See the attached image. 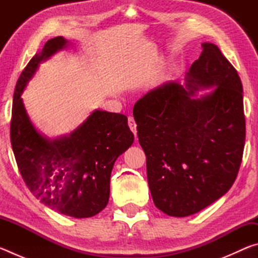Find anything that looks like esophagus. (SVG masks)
<instances>
[{
    "instance_id": "1",
    "label": "esophagus",
    "mask_w": 258,
    "mask_h": 258,
    "mask_svg": "<svg viewBox=\"0 0 258 258\" xmlns=\"http://www.w3.org/2000/svg\"><path fill=\"white\" fill-rule=\"evenodd\" d=\"M128 126H130L131 131H132V132L134 133L135 137H137V133H138V131H137V123H135V120H134V118H133L132 116H128Z\"/></svg>"
}]
</instances>
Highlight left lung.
Listing matches in <instances>:
<instances>
[{
  "label": "left lung",
  "mask_w": 258,
  "mask_h": 258,
  "mask_svg": "<svg viewBox=\"0 0 258 258\" xmlns=\"http://www.w3.org/2000/svg\"><path fill=\"white\" fill-rule=\"evenodd\" d=\"M202 46L185 86L165 83L133 108L152 199L169 216H189L216 202L232 186L242 160L241 81L215 44ZM213 86L211 94L194 98Z\"/></svg>",
  "instance_id": "left-lung-1"
}]
</instances>
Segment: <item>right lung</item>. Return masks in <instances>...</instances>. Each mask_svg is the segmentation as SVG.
I'll use <instances>...</instances> for the list:
<instances>
[{"label": "right lung", "instance_id": "right-lung-1", "mask_svg": "<svg viewBox=\"0 0 258 258\" xmlns=\"http://www.w3.org/2000/svg\"><path fill=\"white\" fill-rule=\"evenodd\" d=\"M66 45L62 36L51 38L21 73L10 138L19 172L35 197L63 215L84 218L107 206L113 164L132 146L134 134L125 115L102 110H94L68 137L50 140L34 127L21 94L38 64Z\"/></svg>", "mask_w": 258, "mask_h": 258}]
</instances>
